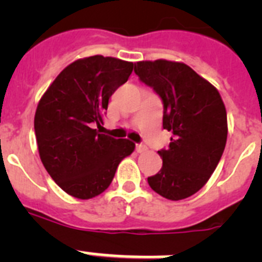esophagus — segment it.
Wrapping results in <instances>:
<instances>
[{
	"instance_id": "34e87169",
	"label": "esophagus",
	"mask_w": 262,
	"mask_h": 262,
	"mask_svg": "<svg viewBox=\"0 0 262 262\" xmlns=\"http://www.w3.org/2000/svg\"><path fill=\"white\" fill-rule=\"evenodd\" d=\"M145 151H147V147H145L144 144L136 145V152H138V154H144Z\"/></svg>"
}]
</instances>
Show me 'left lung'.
Returning <instances> with one entry per match:
<instances>
[{
	"mask_svg": "<svg viewBox=\"0 0 262 262\" xmlns=\"http://www.w3.org/2000/svg\"><path fill=\"white\" fill-rule=\"evenodd\" d=\"M139 80L163 101V127L173 134L160 172L148 177L152 190L170 201L202 189L214 173L227 142V113L209 81L184 62L138 61Z\"/></svg>",
	"mask_w": 262,
	"mask_h": 262,
	"instance_id": "left-lung-1",
	"label": "left lung"
}]
</instances>
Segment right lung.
<instances>
[{"label": "right lung", "instance_id": "obj_1", "mask_svg": "<svg viewBox=\"0 0 262 262\" xmlns=\"http://www.w3.org/2000/svg\"><path fill=\"white\" fill-rule=\"evenodd\" d=\"M134 62L85 57L60 72L40 98L34 128L48 174L69 195L90 200L110 186L117 168L135 149L128 139L99 134L108 98L128 80Z\"/></svg>", "mask_w": 262, "mask_h": 262}]
</instances>
